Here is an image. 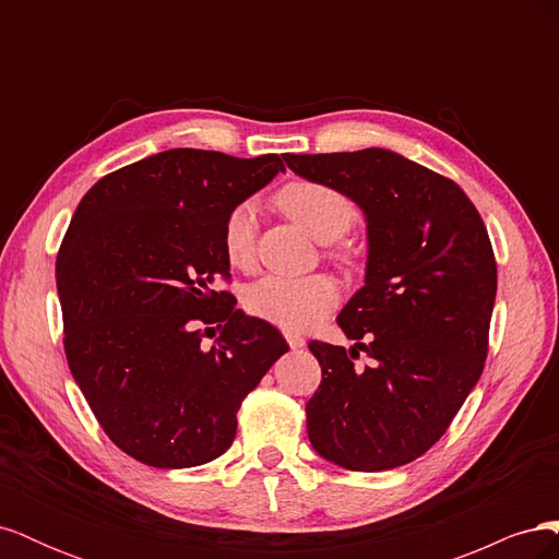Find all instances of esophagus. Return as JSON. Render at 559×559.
Segmentation results:
<instances>
[{
	"instance_id": "34e87169",
	"label": "esophagus",
	"mask_w": 559,
	"mask_h": 559,
	"mask_svg": "<svg viewBox=\"0 0 559 559\" xmlns=\"http://www.w3.org/2000/svg\"><path fill=\"white\" fill-rule=\"evenodd\" d=\"M286 343H289L292 349H300V347H306V337H302L300 333H286Z\"/></svg>"
}]
</instances>
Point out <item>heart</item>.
<instances>
[{
    "instance_id": "obj_1",
    "label": "heart",
    "mask_w": 559,
    "mask_h": 559,
    "mask_svg": "<svg viewBox=\"0 0 559 559\" xmlns=\"http://www.w3.org/2000/svg\"><path fill=\"white\" fill-rule=\"evenodd\" d=\"M277 205L294 222L308 230L319 242H333L357 222V210L335 189L319 181H292L280 189ZM222 245L226 261L247 270L257 257V207L251 202H238L222 226ZM329 257L343 267L357 263V251L349 245L329 249ZM337 286L329 275L308 277H263L251 284L245 294V308L267 324L289 333H302L317 326L335 308Z\"/></svg>"
}]
</instances>
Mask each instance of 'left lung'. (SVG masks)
Segmentation results:
<instances>
[{
    "mask_svg": "<svg viewBox=\"0 0 559 559\" xmlns=\"http://www.w3.org/2000/svg\"><path fill=\"white\" fill-rule=\"evenodd\" d=\"M284 160L357 202L370 245L366 284L337 326L377 366L354 367L356 349L308 345L321 366L310 443L349 471L403 466L438 443L485 368L497 296L487 228L452 179L394 151Z\"/></svg>",
    "mask_w": 559,
    "mask_h": 559,
    "instance_id": "8db88e82",
    "label": "left lung"
}]
</instances>
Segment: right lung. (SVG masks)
Returning <instances> with one entry per match:
<instances>
[{"label":"right lung","mask_w":559,"mask_h":559,"mask_svg":"<svg viewBox=\"0 0 559 559\" xmlns=\"http://www.w3.org/2000/svg\"><path fill=\"white\" fill-rule=\"evenodd\" d=\"M277 173V154L170 148L81 198L56 261L62 345L99 427L132 460L156 468L216 460L245 396L289 349L273 324L216 289L230 280L226 214Z\"/></svg>","instance_id":"obj_1"}]
</instances>
